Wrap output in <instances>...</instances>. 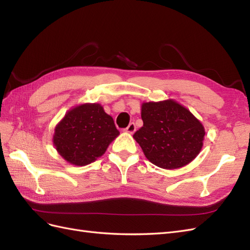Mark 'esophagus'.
I'll list each match as a JSON object with an SVG mask.
<instances>
[{"instance_id":"esophagus-1","label":"esophagus","mask_w":250,"mask_h":250,"mask_svg":"<svg viewBox=\"0 0 250 250\" xmlns=\"http://www.w3.org/2000/svg\"><path fill=\"white\" fill-rule=\"evenodd\" d=\"M135 129H137V127H135V124L134 123H130L129 125H128L127 128H125V132L127 133H133L135 131Z\"/></svg>"}]
</instances>
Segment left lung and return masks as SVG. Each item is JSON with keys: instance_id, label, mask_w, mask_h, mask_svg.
I'll return each instance as SVG.
<instances>
[{"instance_id": "1", "label": "left lung", "mask_w": 250, "mask_h": 250, "mask_svg": "<svg viewBox=\"0 0 250 250\" xmlns=\"http://www.w3.org/2000/svg\"><path fill=\"white\" fill-rule=\"evenodd\" d=\"M143 127L133 134L149 162L173 170L185 167L199 154L206 131L200 121L172 99L144 102Z\"/></svg>"}]
</instances>
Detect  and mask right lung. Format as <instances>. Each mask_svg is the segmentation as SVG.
<instances>
[{
	"mask_svg": "<svg viewBox=\"0 0 250 250\" xmlns=\"http://www.w3.org/2000/svg\"><path fill=\"white\" fill-rule=\"evenodd\" d=\"M120 134L113 119L99 103L71 108L56 125L53 144L59 155L74 166H85L101 157Z\"/></svg>",
	"mask_w": 250,
	"mask_h": 250,
	"instance_id": "1",
	"label": "right lung"
}]
</instances>
